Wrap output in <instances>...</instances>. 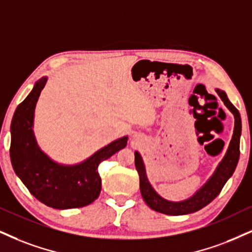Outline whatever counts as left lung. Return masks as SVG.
Returning a JSON list of instances; mask_svg holds the SVG:
<instances>
[{"label": "left lung", "mask_w": 252, "mask_h": 252, "mask_svg": "<svg viewBox=\"0 0 252 252\" xmlns=\"http://www.w3.org/2000/svg\"><path fill=\"white\" fill-rule=\"evenodd\" d=\"M216 92L220 95V98L222 99V101L224 102L225 106L234 113V135H232V139L230 141V145H229L228 151H226L224 159L222 160V162L217 167L215 174L206 183V186L203 188H201L194 196L182 202H170L159 196L154 191V189L152 188L150 182H148L140 154L138 152H135V168L138 170L139 179H140V190L142 198L148 204V207H151L155 212L173 216L186 215V214L197 212V210L206 207L207 204H209L221 192L225 182L234 174L238 159H240V138L242 132L241 116L237 108L229 101L225 92L221 91V90H216Z\"/></svg>", "instance_id": "left-lung-1"}]
</instances>
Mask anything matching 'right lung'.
Returning a JSON list of instances; mask_svg holds the SVG:
<instances>
[{"label":"right lung","instance_id":"obj_1","mask_svg":"<svg viewBox=\"0 0 252 252\" xmlns=\"http://www.w3.org/2000/svg\"><path fill=\"white\" fill-rule=\"evenodd\" d=\"M46 78L38 80L18 105L11 121L10 159L15 173L31 194L55 209L85 207L99 196L101 178L98 167L127 144V136L111 142L77 166H61L37 147L32 133L33 111Z\"/></svg>","mask_w":252,"mask_h":252}]
</instances>
